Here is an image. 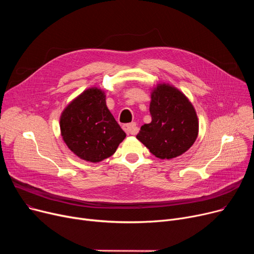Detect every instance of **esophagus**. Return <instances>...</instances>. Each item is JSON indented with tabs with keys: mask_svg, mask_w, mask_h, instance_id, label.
<instances>
[{
	"mask_svg": "<svg viewBox=\"0 0 254 254\" xmlns=\"http://www.w3.org/2000/svg\"><path fill=\"white\" fill-rule=\"evenodd\" d=\"M124 129L127 132V135H136L138 132V127L135 123H131V124H127L124 126Z\"/></svg>",
	"mask_w": 254,
	"mask_h": 254,
	"instance_id": "34e87169",
	"label": "esophagus"
}]
</instances>
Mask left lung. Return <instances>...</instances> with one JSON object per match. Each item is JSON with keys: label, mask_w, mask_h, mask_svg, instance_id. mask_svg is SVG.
<instances>
[{"label": "left lung", "mask_w": 254, "mask_h": 254, "mask_svg": "<svg viewBox=\"0 0 254 254\" xmlns=\"http://www.w3.org/2000/svg\"><path fill=\"white\" fill-rule=\"evenodd\" d=\"M151 123L141 127L137 139L157 158L180 156L193 145L198 134L194 107L182 91L169 83L151 89Z\"/></svg>", "instance_id": "left-lung-1"}]
</instances>
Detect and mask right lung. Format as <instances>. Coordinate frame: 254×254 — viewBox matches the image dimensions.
I'll list each match as a JSON object with an SVG mask.
<instances>
[{
    "label": "right lung",
    "instance_id": "add662e5",
    "mask_svg": "<svg viewBox=\"0 0 254 254\" xmlns=\"http://www.w3.org/2000/svg\"><path fill=\"white\" fill-rule=\"evenodd\" d=\"M60 127L68 148L89 163L110 157L127 136L106 105L105 91L98 87L85 89L69 103Z\"/></svg>",
    "mask_w": 254,
    "mask_h": 254
}]
</instances>
